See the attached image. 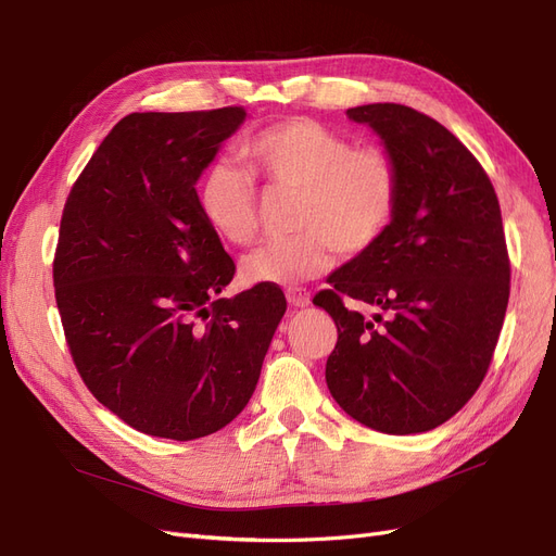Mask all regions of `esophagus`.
<instances>
[{"mask_svg": "<svg viewBox=\"0 0 556 556\" xmlns=\"http://www.w3.org/2000/svg\"><path fill=\"white\" fill-rule=\"evenodd\" d=\"M286 298H289L293 307H307V304L312 302V295L307 289H291L289 293H286Z\"/></svg>", "mask_w": 556, "mask_h": 556, "instance_id": "obj_1", "label": "esophagus"}]
</instances>
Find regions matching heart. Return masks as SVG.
Here are the masks:
<instances>
[{"label": "heart", "mask_w": 556, "mask_h": 556, "mask_svg": "<svg viewBox=\"0 0 556 556\" xmlns=\"http://www.w3.org/2000/svg\"><path fill=\"white\" fill-rule=\"evenodd\" d=\"M252 170L270 189H295V232L261 244L242 258L249 283L293 286L314 279L332 254H365L392 224L400 203L397 161L383 146L353 140L309 117L283 119L244 142ZM201 217L217 236L244 247L258 232L254 175L230 159H214L195 187Z\"/></svg>", "instance_id": "heart-1"}]
</instances>
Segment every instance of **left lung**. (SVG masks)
I'll use <instances>...</instances> for the list:
<instances>
[{
	"mask_svg": "<svg viewBox=\"0 0 556 556\" xmlns=\"http://www.w3.org/2000/svg\"><path fill=\"white\" fill-rule=\"evenodd\" d=\"M395 156L400 203L386 236L314 295L337 326L330 395L376 432H429L485 379L510 295L501 207L478 159L402 103L346 111ZM380 309L371 319L348 300Z\"/></svg>",
	"mask_w": 556,
	"mask_h": 556,
	"instance_id": "8db88e82",
	"label": "left lung"
}]
</instances>
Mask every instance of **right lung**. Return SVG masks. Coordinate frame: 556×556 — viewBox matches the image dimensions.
Instances as JSON below:
<instances>
[{
	"label": "right lung",
	"mask_w": 556,
	"mask_h": 556,
	"mask_svg": "<svg viewBox=\"0 0 556 556\" xmlns=\"http://www.w3.org/2000/svg\"><path fill=\"white\" fill-rule=\"evenodd\" d=\"M244 117L242 105L122 117L62 212L52 281L71 357L142 434L193 441L226 427L286 312L275 283L219 295L236 263L195 203V180Z\"/></svg>",
	"instance_id": "add662e5"
}]
</instances>
